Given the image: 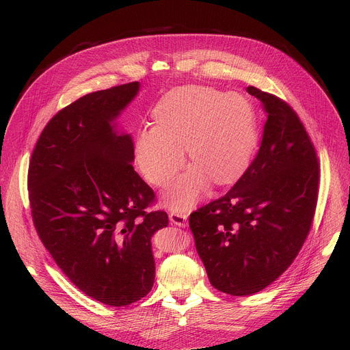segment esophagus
Listing matches in <instances>:
<instances>
[{"label": "esophagus", "instance_id": "34e87169", "mask_svg": "<svg viewBox=\"0 0 350 350\" xmlns=\"http://www.w3.org/2000/svg\"><path fill=\"white\" fill-rule=\"evenodd\" d=\"M169 219L173 224L178 227H185L188 224V213H184V212H172L169 215Z\"/></svg>", "mask_w": 350, "mask_h": 350}]
</instances>
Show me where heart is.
I'll use <instances>...</instances> for the list:
<instances>
[{"mask_svg": "<svg viewBox=\"0 0 350 350\" xmlns=\"http://www.w3.org/2000/svg\"><path fill=\"white\" fill-rule=\"evenodd\" d=\"M155 126L141 130L135 159L144 177L169 185L188 157L193 166L165 193L174 211L192 208L209 184L237 180L258 144L256 115L249 99L213 87L187 85L166 94L154 112Z\"/></svg>", "mask_w": 350, "mask_h": 350, "instance_id": "b5f03b06", "label": "heart"}]
</instances>
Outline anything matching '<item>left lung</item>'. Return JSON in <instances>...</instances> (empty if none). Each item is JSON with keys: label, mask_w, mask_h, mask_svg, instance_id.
I'll return each mask as SVG.
<instances>
[{"label": "left lung", "mask_w": 350, "mask_h": 350, "mask_svg": "<svg viewBox=\"0 0 350 350\" xmlns=\"http://www.w3.org/2000/svg\"><path fill=\"white\" fill-rule=\"evenodd\" d=\"M267 115L256 158L221 198L189 215L196 252L211 284L228 295L275 281L305 243L316 212L320 166L296 112L254 85Z\"/></svg>", "instance_id": "1"}]
</instances>
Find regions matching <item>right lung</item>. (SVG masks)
<instances>
[{
    "label": "right lung",
    "mask_w": 350,
    "mask_h": 350,
    "mask_svg": "<svg viewBox=\"0 0 350 350\" xmlns=\"http://www.w3.org/2000/svg\"><path fill=\"white\" fill-rule=\"evenodd\" d=\"M133 81L87 94L59 111L33 149L27 188L37 234L65 275L109 306L151 291V238L169 223L146 212L155 192L134 170L130 134L113 123L133 101Z\"/></svg>",
    "instance_id": "1"
}]
</instances>
